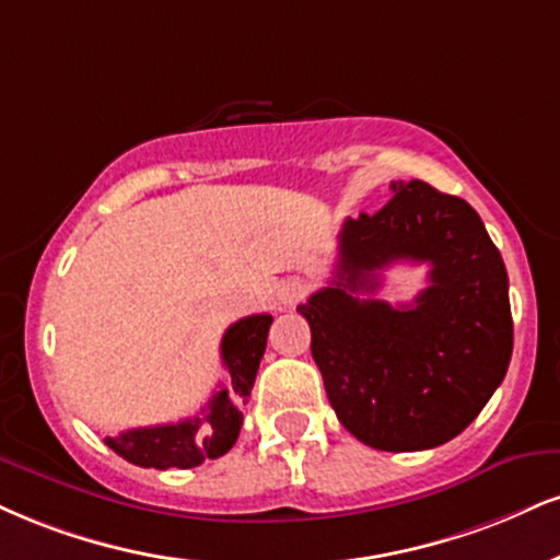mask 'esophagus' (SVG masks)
I'll list each match as a JSON object with an SVG mask.
<instances>
[{
	"label": "esophagus",
	"instance_id": "1",
	"mask_svg": "<svg viewBox=\"0 0 560 560\" xmlns=\"http://www.w3.org/2000/svg\"><path fill=\"white\" fill-rule=\"evenodd\" d=\"M307 298V284L302 279H287L281 281L279 292H276V300H279L281 307H292Z\"/></svg>",
	"mask_w": 560,
	"mask_h": 560
}]
</instances>
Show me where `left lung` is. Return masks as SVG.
Listing matches in <instances>:
<instances>
[{
  "instance_id": "1",
  "label": "left lung",
  "mask_w": 560,
  "mask_h": 560,
  "mask_svg": "<svg viewBox=\"0 0 560 560\" xmlns=\"http://www.w3.org/2000/svg\"><path fill=\"white\" fill-rule=\"evenodd\" d=\"M399 259L431 266L412 306L355 298ZM298 310L336 417L378 451L459 435L501 386L514 349L506 266L482 219L420 179L390 182L378 213L345 221L336 279Z\"/></svg>"
}]
</instances>
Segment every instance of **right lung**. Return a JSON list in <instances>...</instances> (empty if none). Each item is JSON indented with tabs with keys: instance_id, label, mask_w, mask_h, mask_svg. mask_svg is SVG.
<instances>
[{
	"instance_id": "right-lung-1",
	"label": "right lung",
	"mask_w": 560,
	"mask_h": 560,
	"mask_svg": "<svg viewBox=\"0 0 560 560\" xmlns=\"http://www.w3.org/2000/svg\"><path fill=\"white\" fill-rule=\"evenodd\" d=\"M271 323V315L260 313L226 328L221 339V362L229 378L226 386L211 396L203 415L170 425L127 430L117 438H106V446L130 464L153 469H192L206 459L224 456L240 435L242 407L250 399Z\"/></svg>"
}]
</instances>
